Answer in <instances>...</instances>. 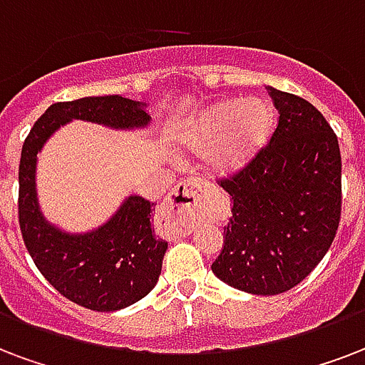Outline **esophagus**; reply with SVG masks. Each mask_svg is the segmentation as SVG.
Segmentation results:
<instances>
[{"label":"esophagus","instance_id":"esophagus-1","mask_svg":"<svg viewBox=\"0 0 365 365\" xmlns=\"http://www.w3.org/2000/svg\"><path fill=\"white\" fill-rule=\"evenodd\" d=\"M202 191H207L205 183L199 182V180H185L172 191L166 205L170 208H176V210H189V208H195Z\"/></svg>","mask_w":365,"mask_h":365}]
</instances>
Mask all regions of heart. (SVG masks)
I'll return each mask as SVG.
<instances>
[{
  "mask_svg": "<svg viewBox=\"0 0 365 365\" xmlns=\"http://www.w3.org/2000/svg\"><path fill=\"white\" fill-rule=\"evenodd\" d=\"M275 116L268 103L227 99L208 107L189 130L193 149L214 148L210 166L216 174H233L268 143Z\"/></svg>",
  "mask_w": 365,
  "mask_h": 365,
  "instance_id": "obj_1",
  "label": "heart"
}]
</instances>
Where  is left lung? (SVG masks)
Masks as SVG:
<instances>
[{
    "instance_id": "left-lung-1",
    "label": "left lung",
    "mask_w": 365,
    "mask_h": 365,
    "mask_svg": "<svg viewBox=\"0 0 365 365\" xmlns=\"http://www.w3.org/2000/svg\"><path fill=\"white\" fill-rule=\"evenodd\" d=\"M279 120L269 143L220 185L232 218L214 275L250 294L299 285L329 250L341 220V151L312 103L268 88Z\"/></svg>"
}]
</instances>
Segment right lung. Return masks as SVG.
Instances as JSON below:
<instances>
[{"instance_id": "obj_1", "label": "right lung", "mask_w": 365, "mask_h": 365, "mask_svg": "<svg viewBox=\"0 0 365 365\" xmlns=\"http://www.w3.org/2000/svg\"><path fill=\"white\" fill-rule=\"evenodd\" d=\"M145 103L120 96L82 97L53 103L24 139L19 164V224L30 257L53 287L72 302L115 312L133 304L157 285L168 243L155 237V202L128 197L107 224L88 233H66L51 226L36 197L38 153L55 130L71 120H88L132 130L149 124Z\"/></svg>"}]
</instances>
